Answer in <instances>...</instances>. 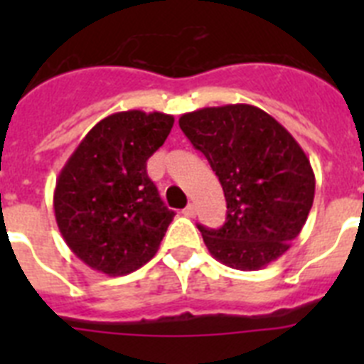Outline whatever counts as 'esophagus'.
Returning a JSON list of instances; mask_svg holds the SVG:
<instances>
[{"label":"esophagus","instance_id":"esophagus-1","mask_svg":"<svg viewBox=\"0 0 364 364\" xmlns=\"http://www.w3.org/2000/svg\"><path fill=\"white\" fill-rule=\"evenodd\" d=\"M182 213H184L186 217H195V215H197V210H195V205H193V204H189L188 208H186V210L182 211Z\"/></svg>","mask_w":364,"mask_h":364}]
</instances>
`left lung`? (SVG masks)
Returning a JSON list of instances; mask_svg holds the SVG:
<instances>
[{"label":"left lung","mask_w":364,"mask_h":364,"mask_svg":"<svg viewBox=\"0 0 364 364\" xmlns=\"http://www.w3.org/2000/svg\"><path fill=\"white\" fill-rule=\"evenodd\" d=\"M178 124L208 159L226 197L224 226L198 224L211 255L242 272L277 260L314 204L315 175L306 153L255 105L204 107L182 114Z\"/></svg>","instance_id":"obj_1"}]
</instances>
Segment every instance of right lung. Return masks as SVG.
Returning <instances> with one entry per match:
<instances>
[{
  "label": "right lung",
  "instance_id": "1",
  "mask_svg": "<svg viewBox=\"0 0 364 364\" xmlns=\"http://www.w3.org/2000/svg\"><path fill=\"white\" fill-rule=\"evenodd\" d=\"M175 118L124 111L100 120L60 171L54 189L58 228L92 269L127 275L149 262L171 224L147 160L166 142Z\"/></svg>",
  "mask_w": 364,
  "mask_h": 364
}]
</instances>
